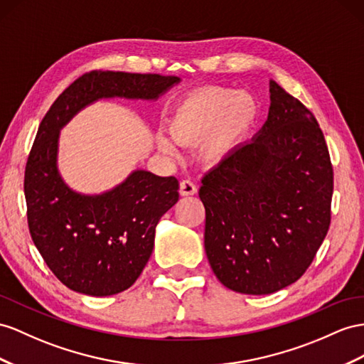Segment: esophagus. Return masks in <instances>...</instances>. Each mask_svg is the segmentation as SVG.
Here are the masks:
<instances>
[{"label": "esophagus", "mask_w": 364, "mask_h": 364, "mask_svg": "<svg viewBox=\"0 0 364 364\" xmlns=\"http://www.w3.org/2000/svg\"><path fill=\"white\" fill-rule=\"evenodd\" d=\"M180 193L183 195V197L195 195V193H197V186H195L193 181H191V180H183L180 183Z\"/></svg>", "instance_id": "esophagus-1"}]
</instances>
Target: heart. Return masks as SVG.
<instances>
[{
  "label": "heart",
  "instance_id": "heart-1",
  "mask_svg": "<svg viewBox=\"0 0 364 364\" xmlns=\"http://www.w3.org/2000/svg\"><path fill=\"white\" fill-rule=\"evenodd\" d=\"M257 117L258 105L250 93L204 87L175 102L167 118V134L180 146L197 144L198 160L208 167H218L243 147ZM171 142L158 136V147L173 156L176 149Z\"/></svg>",
  "mask_w": 364,
  "mask_h": 364
}]
</instances>
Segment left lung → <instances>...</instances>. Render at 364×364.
I'll use <instances>...</instances> for the list:
<instances>
[{
    "instance_id": "1",
    "label": "left lung",
    "mask_w": 364,
    "mask_h": 364,
    "mask_svg": "<svg viewBox=\"0 0 364 364\" xmlns=\"http://www.w3.org/2000/svg\"><path fill=\"white\" fill-rule=\"evenodd\" d=\"M267 121L204 175V249L232 291L266 295L295 283L331 225L333 169L312 112L271 81Z\"/></svg>"
}]
</instances>
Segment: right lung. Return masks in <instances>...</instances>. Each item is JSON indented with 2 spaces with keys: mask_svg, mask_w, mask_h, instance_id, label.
Returning a JSON list of instances; mask_svg holds the SVG:
<instances>
[{
  "mask_svg": "<svg viewBox=\"0 0 364 364\" xmlns=\"http://www.w3.org/2000/svg\"><path fill=\"white\" fill-rule=\"evenodd\" d=\"M178 81L158 73L90 70L43 118L24 173L27 223L46 264L72 291L106 296L132 286L151 258L158 221L178 201L180 184L175 176L135 171L106 193L73 192L57 169L60 129L100 98L156 100Z\"/></svg>",
  "mask_w": 364,
  "mask_h": 364,
  "instance_id": "1",
  "label": "right lung"
}]
</instances>
